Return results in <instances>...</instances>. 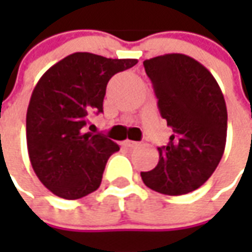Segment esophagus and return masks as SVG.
I'll return each instance as SVG.
<instances>
[{
	"label": "esophagus",
	"mask_w": 252,
	"mask_h": 252,
	"mask_svg": "<svg viewBox=\"0 0 252 252\" xmlns=\"http://www.w3.org/2000/svg\"><path fill=\"white\" fill-rule=\"evenodd\" d=\"M125 144H126L127 147H130V149H134V147H137L140 143H139V141H134V140H126L125 141Z\"/></svg>",
	"instance_id": "obj_1"
}]
</instances>
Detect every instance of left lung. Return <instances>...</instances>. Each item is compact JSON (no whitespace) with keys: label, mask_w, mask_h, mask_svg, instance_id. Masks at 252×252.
<instances>
[{"label":"left lung","mask_w":252,"mask_h":252,"mask_svg":"<svg viewBox=\"0 0 252 252\" xmlns=\"http://www.w3.org/2000/svg\"><path fill=\"white\" fill-rule=\"evenodd\" d=\"M161 118L172 129L167 146L158 147L156 168L141 179L156 192L184 195L208 181L223 157L227 108L218 81L205 65L185 54L144 60Z\"/></svg>","instance_id":"1"}]
</instances>
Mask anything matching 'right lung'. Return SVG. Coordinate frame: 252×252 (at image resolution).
Masks as SVG:
<instances>
[{
	"instance_id": "obj_1",
	"label": "right lung",
	"mask_w": 252,
	"mask_h": 252,
	"mask_svg": "<svg viewBox=\"0 0 252 252\" xmlns=\"http://www.w3.org/2000/svg\"><path fill=\"white\" fill-rule=\"evenodd\" d=\"M137 64L73 53L52 65L36 84L26 112V143L40 182L63 199H80L99 188L106 161L119 150L103 134L85 133L90 115L103 112L108 81Z\"/></svg>"
}]
</instances>
